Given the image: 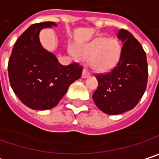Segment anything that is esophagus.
Masks as SVG:
<instances>
[{
    "instance_id": "obj_1",
    "label": "esophagus",
    "mask_w": 159,
    "mask_h": 159,
    "mask_svg": "<svg viewBox=\"0 0 159 159\" xmlns=\"http://www.w3.org/2000/svg\"><path fill=\"white\" fill-rule=\"evenodd\" d=\"M89 75H90V73L87 71V69H84L83 74H82V77H83V78H86V77H88Z\"/></svg>"
}]
</instances>
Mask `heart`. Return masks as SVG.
<instances>
[{"instance_id": "1", "label": "heart", "mask_w": 159, "mask_h": 159, "mask_svg": "<svg viewBox=\"0 0 159 159\" xmlns=\"http://www.w3.org/2000/svg\"><path fill=\"white\" fill-rule=\"evenodd\" d=\"M75 52L81 59L88 61L93 71L106 73L118 63L120 45L115 39L97 37L87 43L76 46Z\"/></svg>"}]
</instances>
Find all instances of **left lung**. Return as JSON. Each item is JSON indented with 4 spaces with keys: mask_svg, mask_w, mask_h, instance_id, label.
Returning <instances> with one entry per match:
<instances>
[{
    "mask_svg": "<svg viewBox=\"0 0 159 159\" xmlns=\"http://www.w3.org/2000/svg\"><path fill=\"white\" fill-rule=\"evenodd\" d=\"M122 42L116 65L107 74L96 75L98 87L93 94L96 107L107 115H118L133 109L142 98L148 84L147 55L131 33L120 29Z\"/></svg>",
    "mask_w": 159,
    "mask_h": 159,
    "instance_id": "obj_1",
    "label": "left lung"
}]
</instances>
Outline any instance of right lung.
Instances as JSON below:
<instances>
[{
    "mask_svg": "<svg viewBox=\"0 0 159 159\" xmlns=\"http://www.w3.org/2000/svg\"><path fill=\"white\" fill-rule=\"evenodd\" d=\"M52 26H56L55 22L31 25L16 41L8 63L13 92L22 104L34 110L54 107L83 72L79 64L61 65L52 52L43 48L39 33Z\"/></svg>",
    "mask_w": 159,
    "mask_h": 159,
    "instance_id": "right-lung-1",
    "label": "right lung"
}]
</instances>
